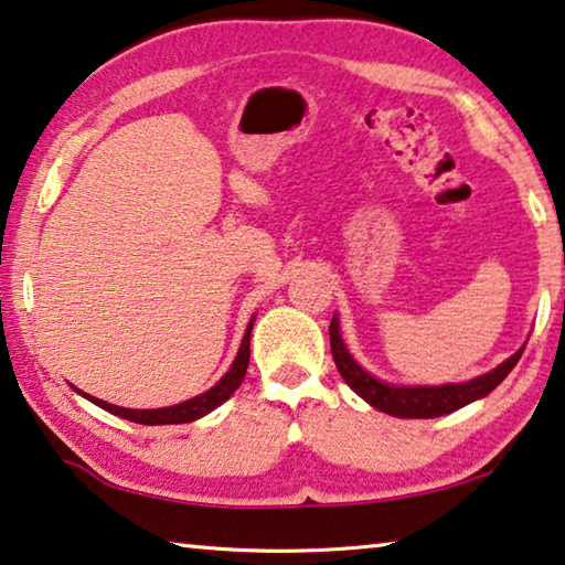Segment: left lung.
<instances>
[{"label":"left lung","mask_w":565,"mask_h":565,"mask_svg":"<svg viewBox=\"0 0 565 565\" xmlns=\"http://www.w3.org/2000/svg\"><path fill=\"white\" fill-rule=\"evenodd\" d=\"M330 344L334 365L340 370L342 381L348 383L360 398L367 401L370 406L395 418H436L484 398V395H490L504 377H508V373L518 365V360L525 350L520 348L515 355H510L502 365L465 383L395 385L381 381V377H375L373 373H367V370L350 355L348 344H344L340 334V319H337V315L332 317L330 324Z\"/></svg>","instance_id":"1"}]
</instances>
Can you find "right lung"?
Here are the masks:
<instances>
[{
	"label": "right lung",
	"mask_w": 565,
	"mask_h": 565,
	"mask_svg": "<svg viewBox=\"0 0 565 565\" xmlns=\"http://www.w3.org/2000/svg\"><path fill=\"white\" fill-rule=\"evenodd\" d=\"M254 322H256V315L250 317V322L246 327V334H243V342H241V350L238 355H235L233 365L228 373H225L221 381H217L213 388L195 395V398L190 401H182L177 403V406H167V408H124V406H114V403H106L96 398V395H88L78 391L73 385L75 391H78L83 398H88L90 403H96L98 408L108 411V414L126 418V420H134V424H145V426H167V424H190V420H198L202 416H207L210 411H215L221 403H225L231 398V395L238 391V385L243 383V377H246V370H248V358H250V330H254Z\"/></svg>",
	"instance_id": "add662e5"
}]
</instances>
